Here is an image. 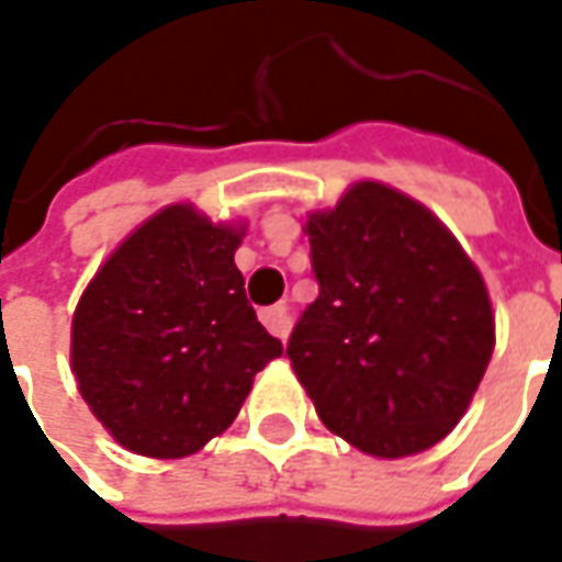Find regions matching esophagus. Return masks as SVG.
Masks as SVG:
<instances>
[{
	"mask_svg": "<svg viewBox=\"0 0 562 562\" xmlns=\"http://www.w3.org/2000/svg\"><path fill=\"white\" fill-rule=\"evenodd\" d=\"M261 322H265V328H268L270 335L280 337V340H285L289 331H292V316H289V307H285V304L261 310Z\"/></svg>",
	"mask_w": 562,
	"mask_h": 562,
	"instance_id": "34e87169",
	"label": "esophagus"
}]
</instances>
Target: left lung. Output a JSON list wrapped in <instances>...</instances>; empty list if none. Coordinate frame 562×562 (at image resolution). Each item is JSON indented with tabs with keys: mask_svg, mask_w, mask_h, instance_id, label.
I'll return each mask as SVG.
<instances>
[{
	"mask_svg": "<svg viewBox=\"0 0 562 562\" xmlns=\"http://www.w3.org/2000/svg\"><path fill=\"white\" fill-rule=\"evenodd\" d=\"M319 297L285 356L316 414L371 457L398 459L453 429L493 356L481 273L435 215L395 188L356 182L307 218Z\"/></svg>",
	"mask_w": 562,
	"mask_h": 562,
	"instance_id": "obj_1",
	"label": "left lung"
}]
</instances>
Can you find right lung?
Instances as JSON below:
<instances>
[{"label": "right lung", "instance_id": "add662e5", "mask_svg": "<svg viewBox=\"0 0 562 562\" xmlns=\"http://www.w3.org/2000/svg\"><path fill=\"white\" fill-rule=\"evenodd\" d=\"M240 237L188 203L167 206L109 255L78 301V392L139 457L198 453L240 414L255 374L282 356L234 265Z\"/></svg>", "mask_w": 562, "mask_h": 562}]
</instances>
